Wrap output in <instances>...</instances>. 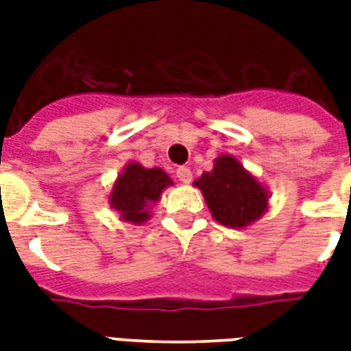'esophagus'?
Wrapping results in <instances>:
<instances>
[{"label":"esophagus","mask_w":351,"mask_h":351,"mask_svg":"<svg viewBox=\"0 0 351 351\" xmlns=\"http://www.w3.org/2000/svg\"><path fill=\"white\" fill-rule=\"evenodd\" d=\"M176 178H178V180L184 184L191 182V169L190 167H178L176 169Z\"/></svg>","instance_id":"esophagus-1"}]
</instances>
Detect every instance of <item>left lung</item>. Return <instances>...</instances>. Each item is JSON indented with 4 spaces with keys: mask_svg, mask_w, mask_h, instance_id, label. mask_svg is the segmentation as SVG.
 <instances>
[{
    "mask_svg": "<svg viewBox=\"0 0 351 351\" xmlns=\"http://www.w3.org/2000/svg\"><path fill=\"white\" fill-rule=\"evenodd\" d=\"M195 186L203 191L214 220L228 228H246L267 210V190L233 156H220Z\"/></svg>",
    "mask_w": 351,
    "mask_h": 351,
    "instance_id": "8db88e82",
    "label": "left lung"
}]
</instances>
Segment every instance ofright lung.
Segmentation results:
<instances>
[{"label":"right lung","instance_id":"1","mask_svg":"<svg viewBox=\"0 0 351 351\" xmlns=\"http://www.w3.org/2000/svg\"><path fill=\"white\" fill-rule=\"evenodd\" d=\"M171 178L161 169H145L138 163H130L118 176L110 195V205L122 220L143 223L150 218V208L160 199L161 191L171 186Z\"/></svg>","mask_w":351,"mask_h":351}]
</instances>
